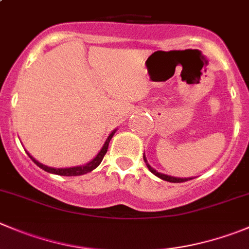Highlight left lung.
I'll return each mask as SVG.
<instances>
[{"label": "left lung", "instance_id": "obj_1", "mask_svg": "<svg viewBox=\"0 0 249 249\" xmlns=\"http://www.w3.org/2000/svg\"><path fill=\"white\" fill-rule=\"evenodd\" d=\"M143 159L144 161H145V165L146 167L149 169V171L151 172V174L155 175L156 177H159V178L164 179V181H167V182H172V183H179V182H184V181H188V179H192L193 177H175V176H170V175H165V174H161V172H158L155 169H153V167L149 165L148 160H146V156L145 154H143Z\"/></svg>", "mask_w": 249, "mask_h": 249}]
</instances>
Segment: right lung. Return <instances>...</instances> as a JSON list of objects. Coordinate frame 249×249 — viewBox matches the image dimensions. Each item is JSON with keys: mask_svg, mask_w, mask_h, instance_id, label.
Returning <instances> with one entry per match:
<instances>
[{"mask_svg": "<svg viewBox=\"0 0 249 249\" xmlns=\"http://www.w3.org/2000/svg\"><path fill=\"white\" fill-rule=\"evenodd\" d=\"M116 131H117V129H113V131L111 132L110 134H108L107 139H106L105 143H104L103 148L100 149V151L96 154L95 158H94L93 160H90V161L87 162V164H84V165H79V166L63 167V169H62V167H61V169H57V167H50V166H46V165H44V164H41V162L37 161L36 159L33 158V156L30 155L29 153H28V151H27V154L29 155V158L32 159L33 161H34L35 164H36L37 166L40 167V169H42L44 171L49 172V174L60 175V176H80V175H84V174H88V172H91L93 170H95L96 167H98L99 165L101 164L104 156H105L106 151H107L108 143H110L111 138H112L113 134L116 133Z\"/></svg>", "mask_w": 249, "mask_h": 249, "instance_id": "1", "label": "right lung"}]
</instances>
